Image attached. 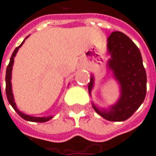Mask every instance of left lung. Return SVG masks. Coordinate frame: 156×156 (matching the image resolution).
Listing matches in <instances>:
<instances>
[{
  "label": "left lung",
  "instance_id": "obj_1",
  "mask_svg": "<svg viewBox=\"0 0 156 156\" xmlns=\"http://www.w3.org/2000/svg\"><path fill=\"white\" fill-rule=\"evenodd\" d=\"M108 67L120 86V97L107 109L101 108L92 102L94 111L109 122L128 120L139 108L147 92V75L142 57L137 46L122 32H113L108 38ZM94 84V75L88 84V92Z\"/></svg>",
  "mask_w": 156,
  "mask_h": 156
}]
</instances>
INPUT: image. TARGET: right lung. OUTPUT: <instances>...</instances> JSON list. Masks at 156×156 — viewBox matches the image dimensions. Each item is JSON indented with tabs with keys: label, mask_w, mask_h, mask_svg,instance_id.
Listing matches in <instances>:
<instances>
[{
	"label": "right lung",
	"mask_w": 156,
	"mask_h": 156,
	"mask_svg": "<svg viewBox=\"0 0 156 156\" xmlns=\"http://www.w3.org/2000/svg\"><path fill=\"white\" fill-rule=\"evenodd\" d=\"M29 36V35H28ZM28 36H27L25 40L27 39ZM25 40L21 42V44L19 47H17L15 49V51L13 52L12 54V56L10 58V62H9V66L7 67V71H6V94H7V98L8 101L10 103V105L13 107V108L15 109V112L21 117L23 118L24 120L28 121V122H46L49 120H51L53 118V115H49V116L47 117H35V116H30L28 115H26L24 113H22L21 111L19 110L16 107V104L15 102V99H14V94L12 92V83H11V78H12V69H13V65H14V61H15V55L17 54V52L19 50V48H21L22 44L24 43ZM0 87H1V83H0Z\"/></svg>",
	"instance_id": "add662e5"
}]
</instances>
